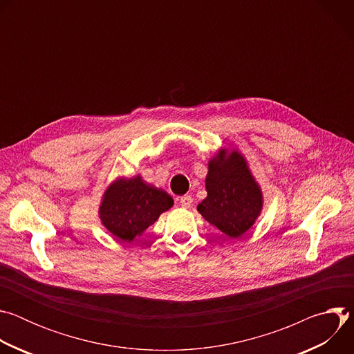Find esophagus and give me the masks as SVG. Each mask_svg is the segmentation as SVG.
<instances>
[{
    "label": "esophagus",
    "mask_w": 354,
    "mask_h": 354,
    "mask_svg": "<svg viewBox=\"0 0 354 354\" xmlns=\"http://www.w3.org/2000/svg\"><path fill=\"white\" fill-rule=\"evenodd\" d=\"M179 203H180V206H182L183 209H189V207L192 206V203H193V198H192V196H190V194L182 196V197H180V200H179Z\"/></svg>",
    "instance_id": "esophagus-1"
}]
</instances>
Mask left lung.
I'll return each mask as SVG.
<instances>
[{"label": "left lung", "instance_id": "1", "mask_svg": "<svg viewBox=\"0 0 354 354\" xmlns=\"http://www.w3.org/2000/svg\"><path fill=\"white\" fill-rule=\"evenodd\" d=\"M206 190L207 197L197 206V212L230 238H241L263 210L261 185L243 154L230 144L218 148L209 160Z\"/></svg>", "mask_w": 354, "mask_h": 354}]
</instances>
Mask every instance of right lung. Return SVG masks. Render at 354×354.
<instances>
[{
  "mask_svg": "<svg viewBox=\"0 0 354 354\" xmlns=\"http://www.w3.org/2000/svg\"><path fill=\"white\" fill-rule=\"evenodd\" d=\"M172 206L174 198L165 190L147 183L138 174L116 178L104 192L97 214L113 236L130 243Z\"/></svg>",
  "mask_w": 354,
  "mask_h": 354,
  "instance_id": "obj_1",
  "label": "right lung"
}]
</instances>
